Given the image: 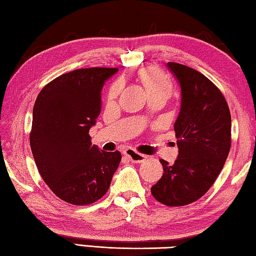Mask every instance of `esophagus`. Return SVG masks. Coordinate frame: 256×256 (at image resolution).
<instances>
[{
    "label": "esophagus",
    "instance_id": "34e87169",
    "mask_svg": "<svg viewBox=\"0 0 256 256\" xmlns=\"http://www.w3.org/2000/svg\"><path fill=\"white\" fill-rule=\"evenodd\" d=\"M124 154L134 162H142L144 159L147 158L146 155H142V154H140V152H137L134 149H132V148L126 149V150L124 152Z\"/></svg>",
    "mask_w": 256,
    "mask_h": 256
}]
</instances>
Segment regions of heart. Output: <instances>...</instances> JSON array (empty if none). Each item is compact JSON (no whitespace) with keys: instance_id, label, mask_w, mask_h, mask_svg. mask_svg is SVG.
<instances>
[{"instance_id":"1","label":"heart","mask_w":256,"mask_h":256,"mask_svg":"<svg viewBox=\"0 0 256 256\" xmlns=\"http://www.w3.org/2000/svg\"><path fill=\"white\" fill-rule=\"evenodd\" d=\"M139 79H140L148 94H165L168 96L172 89L170 81L166 74H164V72L157 68H154V66H148V68H144L139 72ZM120 90H122V81H114L108 90V100L117 98Z\"/></svg>"}]
</instances>
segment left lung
<instances>
[{
    "label": "left lung",
    "mask_w": 256,
    "mask_h": 256,
    "mask_svg": "<svg viewBox=\"0 0 256 256\" xmlns=\"http://www.w3.org/2000/svg\"><path fill=\"white\" fill-rule=\"evenodd\" d=\"M167 66L182 88L174 124L180 152L172 165L159 160L164 174L150 190L159 203L176 207L194 203L214 184L228 156L232 122L225 97L208 78L176 62Z\"/></svg>",
    "instance_id": "1"
}]
</instances>
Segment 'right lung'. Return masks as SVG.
<instances>
[{
  "instance_id": "1",
  "label": "right lung",
  "mask_w": 256,
  "mask_h": 256,
  "mask_svg": "<svg viewBox=\"0 0 256 256\" xmlns=\"http://www.w3.org/2000/svg\"><path fill=\"white\" fill-rule=\"evenodd\" d=\"M117 68L76 69L43 86L33 107L30 146L38 170L56 197L90 205L110 186L122 160L99 150L89 130L101 112V90Z\"/></svg>"
}]
</instances>
